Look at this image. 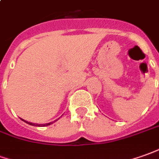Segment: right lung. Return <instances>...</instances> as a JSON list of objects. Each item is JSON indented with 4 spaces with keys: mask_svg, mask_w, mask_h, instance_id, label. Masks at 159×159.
<instances>
[{
    "mask_svg": "<svg viewBox=\"0 0 159 159\" xmlns=\"http://www.w3.org/2000/svg\"><path fill=\"white\" fill-rule=\"evenodd\" d=\"M56 121V120H55ZM24 122H26L27 124H28V125H34V126H40V127H42V126H47V125H51V124H52V122H50V123H47V124H33V123H30V122H27V121H26V120H24ZM54 122V121H53Z\"/></svg>",
    "mask_w": 159,
    "mask_h": 159,
    "instance_id": "add662e5",
    "label": "right lung"
}]
</instances>
